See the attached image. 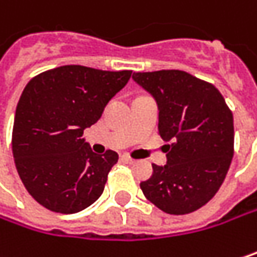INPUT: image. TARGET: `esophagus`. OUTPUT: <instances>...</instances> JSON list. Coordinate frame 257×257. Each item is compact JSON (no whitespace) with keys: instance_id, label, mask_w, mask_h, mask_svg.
<instances>
[{"instance_id":"1","label":"esophagus","mask_w":257,"mask_h":257,"mask_svg":"<svg viewBox=\"0 0 257 257\" xmlns=\"http://www.w3.org/2000/svg\"><path fill=\"white\" fill-rule=\"evenodd\" d=\"M120 160H122V162H125V163H129V165L135 163V159H132L129 154H122V156H120Z\"/></svg>"}]
</instances>
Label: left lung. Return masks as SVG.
<instances>
[{"mask_svg":"<svg viewBox=\"0 0 257 257\" xmlns=\"http://www.w3.org/2000/svg\"><path fill=\"white\" fill-rule=\"evenodd\" d=\"M134 81L156 98L159 135L168 163L153 165L140 184L144 196L169 215L204 206L222 185L234 156V119L215 85L184 70L137 72Z\"/></svg>","mask_w":257,"mask_h":257,"instance_id":"left-lung-1","label":"left lung"}]
</instances>
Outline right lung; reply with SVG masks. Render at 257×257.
<instances>
[{
	"label": "right lung",
	"instance_id": "add662e5",
	"mask_svg": "<svg viewBox=\"0 0 257 257\" xmlns=\"http://www.w3.org/2000/svg\"><path fill=\"white\" fill-rule=\"evenodd\" d=\"M131 73L69 64L42 72L25 86L14 116L13 157L25 188L45 209L76 213L103 194L119 156L95 154L81 137Z\"/></svg>",
	"mask_w": 257,
	"mask_h": 257
}]
</instances>
